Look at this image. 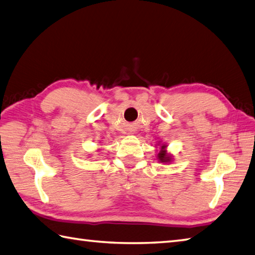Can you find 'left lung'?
<instances>
[{
	"label": "left lung",
	"mask_w": 255,
	"mask_h": 255,
	"mask_svg": "<svg viewBox=\"0 0 255 255\" xmlns=\"http://www.w3.org/2000/svg\"><path fill=\"white\" fill-rule=\"evenodd\" d=\"M164 147H165V145H162L161 151L157 154V157H158V160H160V162H169L170 161V158H169L170 156H167L166 151H164Z\"/></svg>",
	"instance_id": "left-lung-1"
}]
</instances>
